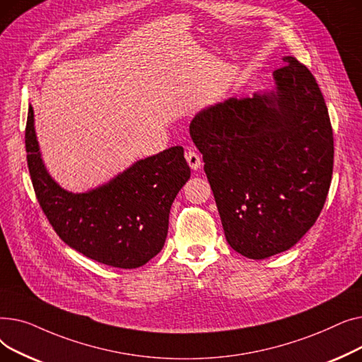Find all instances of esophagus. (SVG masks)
I'll return each mask as SVG.
<instances>
[{
	"mask_svg": "<svg viewBox=\"0 0 362 362\" xmlns=\"http://www.w3.org/2000/svg\"><path fill=\"white\" fill-rule=\"evenodd\" d=\"M185 157H186V161H187L189 167H191L192 170H198V168L201 167L202 160H201V157H199V154H198L197 151L187 149V151L185 152Z\"/></svg>",
	"mask_w": 362,
	"mask_h": 362,
	"instance_id": "1",
	"label": "esophagus"
}]
</instances>
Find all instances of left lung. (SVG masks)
<instances>
[{
	"instance_id": "left-lung-1",
	"label": "left lung",
	"mask_w": 362,
	"mask_h": 362,
	"mask_svg": "<svg viewBox=\"0 0 362 362\" xmlns=\"http://www.w3.org/2000/svg\"><path fill=\"white\" fill-rule=\"evenodd\" d=\"M274 70L276 92L229 98L189 126L227 242L262 259L305 235L333 175V129L313 73L295 57Z\"/></svg>"
}]
</instances>
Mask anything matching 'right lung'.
I'll list each match as a JSON object with an SVG mask.
<instances>
[{
  "label": "right lung",
  "mask_w": 362,
  "mask_h": 362,
  "mask_svg": "<svg viewBox=\"0 0 362 362\" xmlns=\"http://www.w3.org/2000/svg\"><path fill=\"white\" fill-rule=\"evenodd\" d=\"M25 144L36 199L55 233L70 248L117 269L141 267L163 250L171 204L191 177L182 146L135 163L93 191L71 194L47 173L32 107Z\"/></svg>",
  "instance_id": "1"
}]
</instances>
